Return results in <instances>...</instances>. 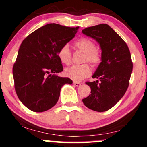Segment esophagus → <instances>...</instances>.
Here are the masks:
<instances>
[{
	"instance_id": "esophagus-1",
	"label": "esophagus",
	"mask_w": 147,
	"mask_h": 147,
	"mask_svg": "<svg viewBox=\"0 0 147 147\" xmlns=\"http://www.w3.org/2000/svg\"><path fill=\"white\" fill-rule=\"evenodd\" d=\"M73 84L75 86H81V84H82L80 82H74Z\"/></svg>"
}]
</instances>
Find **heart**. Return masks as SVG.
<instances>
[{
    "instance_id": "b5f03b06",
    "label": "heart",
    "mask_w": 147,
    "mask_h": 147,
    "mask_svg": "<svg viewBox=\"0 0 147 147\" xmlns=\"http://www.w3.org/2000/svg\"><path fill=\"white\" fill-rule=\"evenodd\" d=\"M77 49L85 53L83 62H88L93 66H97L101 60V54L96 49L94 41L85 37H82L75 41ZM58 57L63 64L68 65L71 63V53L68 45L63 46L58 51ZM92 69L88 64L74 65L66 69L65 74L67 78L75 82H80L90 75Z\"/></svg>"
}]
</instances>
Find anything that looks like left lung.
Returning a JSON list of instances; mask_svg holds the SVG:
<instances>
[{"label": "left lung", "mask_w": 147, "mask_h": 147, "mask_svg": "<svg viewBox=\"0 0 147 147\" xmlns=\"http://www.w3.org/2000/svg\"><path fill=\"white\" fill-rule=\"evenodd\" d=\"M99 44L101 62L92 78L86 82L91 94L82 101L92 110L103 112L113 107L125 94L132 72L130 52L126 43L106 24L87 27L82 31Z\"/></svg>", "instance_id": "1"}]
</instances>
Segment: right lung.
<instances>
[{
    "label": "right lung",
    "mask_w": 147,
    "mask_h": 147,
    "mask_svg": "<svg viewBox=\"0 0 147 147\" xmlns=\"http://www.w3.org/2000/svg\"><path fill=\"white\" fill-rule=\"evenodd\" d=\"M78 29L48 24L22 42L12 74L17 95L29 110L39 113L51 109L62 86L72 84L69 78L56 75L63 70L58 51L75 37Z\"/></svg>",
    "instance_id": "obj_1"
}]
</instances>
